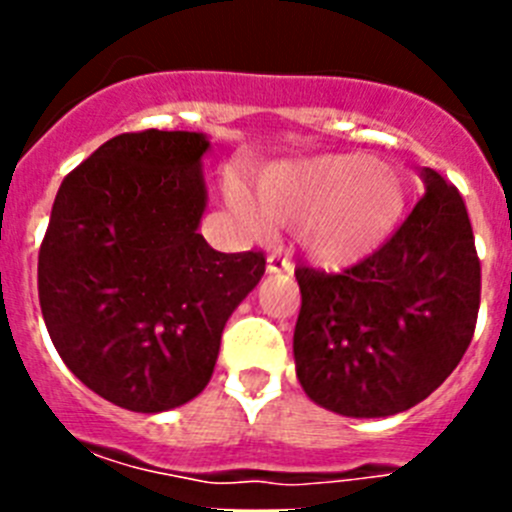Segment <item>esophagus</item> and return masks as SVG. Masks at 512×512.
<instances>
[{"label":"esophagus","mask_w":512,"mask_h":512,"mask_svg":"<svg viewBox=\"0 0 512 512\" xmlns=\"http://www.w3.org/2000/svg\"><path fill=\"white\" fill-rule=\"evenodd\" d=\"M266 271L269 274H282V271H292V261L287 259V256H282V253H269L266 256Z\"/></svg>","instance_id":"1"}]
</instances>
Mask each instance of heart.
Here are the masks:
<instances>
[{
	"label": "heart",
	"mask_w": 512,
	"mask_h": 512,
	"mask_svg": "<svg viewBox=\"0 0 512 512\" xmlns=\"http://www.w3.org/2000/svg\"><path fill=\"white\" fill-rule=\"evenodd\" d=\"M225 197L259 238H269L274 223L297 225L302 248L325 266L369 256L392 233L405 205L397 171L361 153L274 166L261 176L259 197L241 179H230Z\"/></svg>",
	"instance_id": "obj_1"
}]
</instances>
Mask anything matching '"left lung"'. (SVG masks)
I'll use <instances>...</instances> for the list:
<instances>
[{
    "instance_id": "left-lung-1",
    "label": "left lung",
    "mask_w": 512,
    "mask_h": 512,
    "mask_svg": "<svg viewBox=\"0 0 512 512\" xmlns=\"http://www.w3.org/2000/svg\"><path fill=\"white\" fill-rule=\"evenodd\" d=\"M425 194L359 264L297 266V379L348 418H384L438 390L477 328L482 266L459 189L423 169Z\"/></svg>"
}]
</instances>
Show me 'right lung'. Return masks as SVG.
I'll use <instances>...</instances> for the list:
<instances>
[{"label":"right lung","instance_id":"obj_1","mask_svg":"<svg viewBox=\"0 0 512 512\" xmlns=\"http://www.w3.org/2000/svg\"><path fill=\"white\" fill-rule=\"evenodd\" d=\"M205 135L110 138L61 182L38 253L45 328L71 372L135 413L207 387L225 320L264 277V251L220 253L197 233Z\"/></svg>","mask_w":512,"mask_h":512}]
</instances>
